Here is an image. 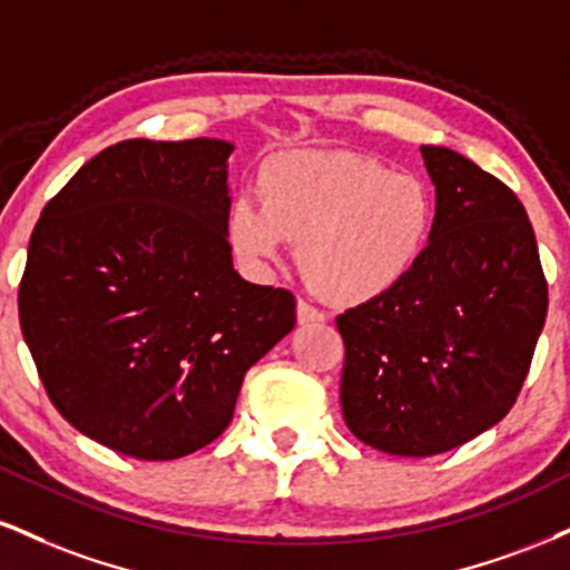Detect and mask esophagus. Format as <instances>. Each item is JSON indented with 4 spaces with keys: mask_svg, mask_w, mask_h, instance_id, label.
<instances>
[{
    "mask_svg": "<svg viewBox=\"0 0 570 570\" xmlns=\"http://www.w3.org/2000/svg\"><path fill=\"white\" fill-rule=\"evenodd\" d=\"M297 321L303 326L305 324H324L326 313L318 311V307L311 305V303H305V299H299V303H297Z\"/></svg>",
    "mask_w": 570,
    "mask_h": 570,
    "instance_id": "1",
    "label": "esophagus"
}]
</instances>
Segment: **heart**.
Masks as SVG:
<instances>
[{
	"label": "heart",
	"instance_id": "obj_1",
	"mask_svg": "<svg viewBox=\"0 0 570 570\" xmlns=\"http://www.w3.org/2000/svg\"><path fill=\"white\" fill-rule=\"evenodd\" d=\"M435 228V196L422 177L351 150H303L271 164L259 202L242 196L228 215L246 263H278L299 242V267L337 305L372 303L420 265Z\"/></svg>",
	"mask_w": 570,
	"mask_h": 570
}]
</instances>
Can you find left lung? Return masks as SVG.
Wrapping results in <instances>:
<instances>
[{
  "mask_svg": "<svg viewBox=\"0 0 570 570\" xmlns=\"http://www.w3.org/2000/svg\"><path fill=\"white\" fill-rule=\"evenodd\" d=\"M435 228L406 281L337 315L342 416L393 456H435L515 406L541 326L547 278L515 190L441 146H422Z\"/></svg>",
  "mask_w": 570,
  "mask_h": 570,
  "instance_id": "left-lung-1",
  "label": "left lung"
}]
</instances>
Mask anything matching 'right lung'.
<instances>
[{
  "label": "right lung",
  "mask_w": 570,
  "mask_h": 570,
  "mask_svg": "<svg viewBox=\"0 0 570 570\" xmlns=\"http://www.w3.org/2000/svg\"><path fill=\"white\" fill-rule=\"evenodd\" d=\"M230 142L121 140L42 209L18 313L52 406L142 462L228 428L246 372L297 324L289 289L249 284L228 242Z\"/></svg>",
  "instance_id": "add662e5"
}]
</instances>
